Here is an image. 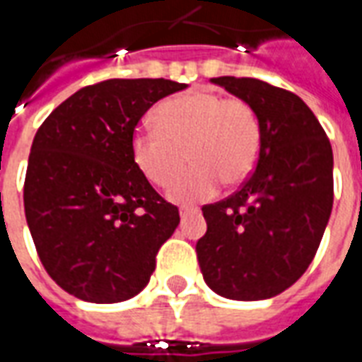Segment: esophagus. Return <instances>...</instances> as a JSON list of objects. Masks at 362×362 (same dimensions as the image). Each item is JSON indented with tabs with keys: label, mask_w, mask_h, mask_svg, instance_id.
<instances>
[{
	"label": "esophagus",
	"mask_w": 362,
	"mask_h": 362,
	"mask_svg": "<svg viewBox=\"0 0 362 362\" xmlns=\"http://www.w3.org/2000/svg\"><path fill=\"white\" fill-rule=\"evenodd\" d=\"M199 210L197 209H187V206H183V209L179 210V214H181V218H187V216H193V214H197Z\"/></svg>",
	"instance_id": "obj_1"
}]
</instances>
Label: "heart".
Listing matches in <instances>:
<instances>
[{
	"label": "heart",
	"mask_w": 362,
	"mask_h": 362,
	"mask_svg": "<svg viewBox=\"0 0 362 362\" xmlns=\"http://www.w3.org/2000/svg\"><path fill=\"white\" fill-rule=\"evenodd\" d=\"M153 122L156 128H136L130 140L134 163L153 185L168 187L187 160L195 163L169 189L171 201H206L222 181L238 185L257 163L261 120L242 99L193 89L161 101L153 111Z\"/></svg>",
	"instance_id": "1"
}]
</instances>
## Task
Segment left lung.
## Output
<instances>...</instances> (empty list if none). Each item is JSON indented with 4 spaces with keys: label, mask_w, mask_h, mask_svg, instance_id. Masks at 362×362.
I'll use <instances>...</instances> for the list:
<instances>
[{
    "label": "left lung",
    "mask_w": 362,
    "mask_h": 362,
    "mask_svg": "<svg viewBox=\"0 0 362 362\" xmlns=\"http://www.w3.org/2000/svg\"><path fill=\"white\" fill-rule=\"evenodd\" d=\"M261 120L257 165L240 191L202 206L197 242L204 283L230 300H265L298 281L333 206V152L298 95L253 78H212Z\"/></svg>",
    "instance_id": "8db88e82"
}]
</instances>
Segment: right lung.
I'll list each match as a JSON object with an SVG mask.
<instances>
[{
	"label": "right lung",
	"instance_id": "obj_1",
	"mask_svg": "<svg viewBox=\"0 0 362 362\" xmlns=\"http://www.w3.org/2000/svg\"><path fill=\"white\" fill-rule=\"evenodd\" d=\"M171 79H107L58 105L33 140L25 216L46 273L71 296L115 304L136 296L179 226L138 169L130 140L144 112L185 89Z\"/></svg>",
	"mask_w": 362,
	"mask_h": 362
}]
</instances>
